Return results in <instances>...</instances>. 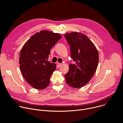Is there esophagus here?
Instances as JSON below:
<instances>
[{
	"label": "esophagus",
	"mask_w": 123,
	"mask_h": 123,
	"mask_svg": "<svg viewBox=\"0 0 123 123\" xmlns=\"http://www.w3.org/2000/svg\"><path fill=\"white\" fill-rule=\"evenodd\" d=\"M57 65H58V67H60V66H61L62 65V63H59V62H57Z\"/></svg>",
	"instance_id": "esophagus-1"
}]
</instances>
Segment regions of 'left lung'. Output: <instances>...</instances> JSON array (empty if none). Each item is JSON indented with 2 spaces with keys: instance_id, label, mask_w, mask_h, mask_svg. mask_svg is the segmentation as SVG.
Wrapping results in <instances>:
<instances>
[{
  "instance_id": "left-lung-1",
  "label": "left lung",
  "mask_w": 123,
  "mask_h": 123,
  "mask_svg": "<svg viewBox=\"0 0 123 123\" xmlns=\"http://www.w3.org/2000/svg\"><path fill=\"white\" fill-rule=\"evenodd\" d=\"M64 36L71 48V58L75 62V64H70L69 71L64 75L66 83L74 88H80L89 82L96 71L98 51L85 34L74 32Z\"/></svg>"
}]
</instances>
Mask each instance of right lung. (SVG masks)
I'll list each match as a JSON object with an SVG mask.
<instances>
[{"instance_id": "right-lung-1", "label": "right lung", "mask_w": 123, "mask_h": 123, "mask_svg": "<svg viewBox=\"0 0 123 123\" xmlns=\"http://www.w3.org/2000/svg\"><path fill=\"white\" fill-rule=\"evenodd\" d=\"M61 38L59 34L42 30L32 36L22 47L19 62L21 72L33 88L41 90L49 85L56 65L47 62V59L51 49Z\"/></svg>"}]
</instances>
